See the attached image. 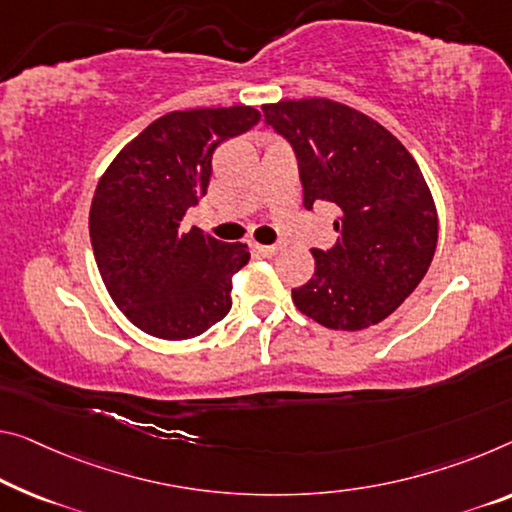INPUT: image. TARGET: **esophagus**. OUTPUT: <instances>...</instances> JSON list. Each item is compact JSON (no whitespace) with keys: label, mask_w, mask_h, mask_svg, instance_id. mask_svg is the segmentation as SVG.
I'll use <instances>...</instances> for the list:
<instances>
[{"label":"esophagus","mask_w":512,"mask_h":512,"mask_svg":"<svg viewBox=\"0 0 512 512\" xmlns=\"http://www.w3.org/2000/svg\"><path fill=\"white\" fill-rule=\"evenodd\" d=\"M254 249H256V254L263 258H272L279 251L277 245H254Z\"/></svg>","instance_id":"obj_1"}]
</instances>
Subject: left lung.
Segmentation results:
<instances>
[{"instance_id": "obj_1", "label": "left lung", "mask_w": 512, "mask_h": 512, "mask_svg": "<svg viewBox=\"0 0 512 512\" xmlns=\"http://www.w3.org/2000/svg\"><path fill=\"white\" fill-rule=\"evenodd\" d=\"M300 164L304 208H338L336 245L313 249L316 272L293 302L322 327L377 325L426 277L437 247V208L410 151L391 132L329 98L263 105Z\"/></svg>"}]
</instances>
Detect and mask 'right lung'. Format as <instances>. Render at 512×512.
<instances>
[{
  "mask_svg": "<svg viewBox=\"0 0 512 512\" xmlns=\"http://www.w3.org/2000/svg\"><path fill=\"white\" fill-rule=\"evenodd\" d=\"M258 121L261 112L247 105L169 112L100 176L89 212L93 256L112 300L141 332L185 341L231 311L247 245L185 231L183 217L208 190L215 148Z\"/></svg>",
  "mask_w": 512,
  "mask_h": 512,
  "instance_id": "1",
  "label": "right lung"
}]
</instances>
